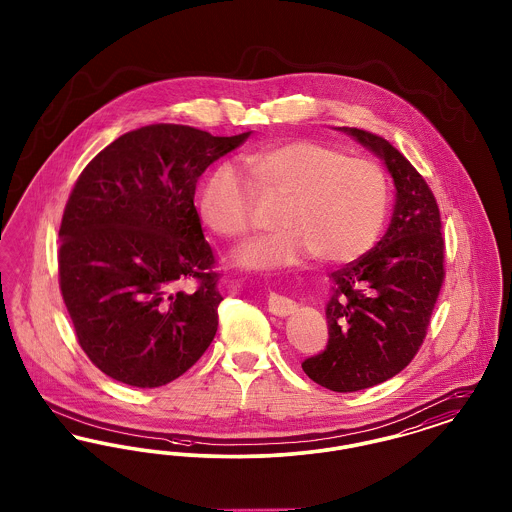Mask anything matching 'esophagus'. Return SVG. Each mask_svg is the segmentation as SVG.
<instances>
[{"label":"esophagus","instance_id":"34e87169","mask_svg":"<svg viewBox=\"0 0 512 512\" xmlns=\"http://www.w3.org/2000/svg\"><path fill=\"white\" fill-rule=\"evenodd\" d=\"M268 311L276 317H288L295 311V301L280 293L270 292L268 295Z\"/></svg>","mask_w":512,"mask_h":512}]
</instances>
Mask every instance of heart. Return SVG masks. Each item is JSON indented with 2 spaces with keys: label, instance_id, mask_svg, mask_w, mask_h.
I'll return each mask as SVG.
<instances>
[{
  "label": "heart",
  "instance_id": "1",
  "mask_svg": "<svg viewBox=\"0 0 512 512\" xmlns=\"http://www.w3.org/2000/svg\"><path fill=\"white\" fill-rule=\"evenodd\" d=\"M242 169L253 194L280 203L276 224L282 228L238 251L242 267H292L311 255L326 265H345L365 255L382 230L388 180L368 159L293 140L245 153ZM251 201L240 174L220 165L201 188L199 215L220 238L242 240L251 226Z\"/></svg>",
  "mask_w": 512,
  "mask_h": 512
}]
</instances>
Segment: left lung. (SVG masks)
I'll return each instance as SVG.
<instances>
[{
	"mask_svg": "<svg viewBox=\"0 0 512 512\" xmlns=\"http://www.w3.org/2000/svg\"><path fill=\"white\" fill-rule=\"evenodd\" d=\"M384 161L395 203L382 240L330 274L328 343L305 359V374L326 390H366L413 361L443 282V238L434 194L413 165L384 138L338 128Z\"/></svg>",
	"mask_w": 512,
	"mask_h": 512,
	"instance_id": "obj_1",
	"label": "left lung"
}]
</instances>
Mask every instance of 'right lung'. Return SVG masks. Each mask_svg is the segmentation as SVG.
I'll return each instance as SVG.
<instances>
[{
  "instance_id": "right-lung-1",
  "label": "right lung",
  "mask_w": 512,
  "mask_h": 512,
  "mask_svg": "<svg viewBox=\"0 0 512 512\" xmlns=\"http://www.w3.org/2000/svg\"><path fill=\"white\" fill-rule=\"evenodd\" d=\"M249 134L142 126L76 180L59 228V284L80 347L109 378L159 388L211 345L222 295L195 186ZM188 281L198 288L184 291Z\"/></svg>"
}]
</instances>
